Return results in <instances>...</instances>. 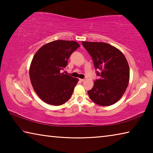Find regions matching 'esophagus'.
I'll list each match as a JSON object with an SVG mask.
<instances>
[{"label": "esophagus", "instance_id": "esophagus-1", "mask_svg": "<svg viewBox=\"0 0 153 153\" xmlns=\"http://www.w3.org/2000/svg\"><path fill=\"white\" fill-rule=\"evenodd\" d=\"M84 79H79V81L80 82H84Z\"/></svg>", "mask_w": 153, "mask_h": 153}]
</instances>
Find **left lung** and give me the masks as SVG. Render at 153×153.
<instances>
[{"label":"left lung","mask_w":153,"mask_h":153,"mask_svg":"<svg viewBox=\"0 0 153 153\" xmlns=\"http://www.w3.org/2000/svg\"><path fill=\"white\" fill-rule=\"evenodd\" d=\"M93 60L97 75L92 88L88 93L93 102L100 106L117 102L129 84V67L125 56L117 48L105 42H82Z\"/></svg>","instance_id":"obj_1"}]
</instances>
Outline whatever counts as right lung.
Listing matches in <instances>:
<instances>
[{
  "label": "right lung",
  "mask_w": 153,
  "mask_h": 153,
  "mask_svg": "<svg viewBox=\"0 0 153 153\" xmlns=\"http://www.w3.org/2000/svg\"><path fill=\"white\" fill-rule=\"evenodd\" d=\"M79 46L75 41L55 40L36 52L30 65V77L36 93L44 102L59 106L71 98L78 79L61 71Z\"/></svg>",
  "instance_id": "add662e5"
}]
</instances>
